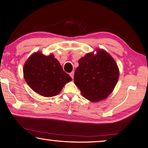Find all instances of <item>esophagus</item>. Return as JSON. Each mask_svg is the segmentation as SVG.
Wrapping results in <instances>:
<instances>
[{
  "label": "esophagus",
  "mask_w": 148,
  "mask_h": 148,
  "mask_svg": "<svg viewBox=\"0 0 148 148\" xmlns=\"http://www.w3.org/2000/svg\"><path fill=\"white\" fill-rule=\"evenodd\" d=\"M69 75H70L71 77L72 78V79H73V78H74V72L72 71L71 73H69Z\"/></svg>",
  "instance_id": "1"
}]
</instances>
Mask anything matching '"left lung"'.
I'll return each mask as SVG.
<instances>
[{"mask_svg": "<svg viewBox=\"0 0 148 148\" xmlns=\"http://www.w3.org/2000/svg\"><path fill=\"white\" fill-rule=\"evenodd\" d=\"M74 82L83 97L97 102L106 99L118 82L119 69L115 60L104 49L89 53L80 58Z\"/></svg>", "mask_w": 148, "mask_h": 148, "instance_id": "left-lung-1", "label": "left lung"}]
</instances>
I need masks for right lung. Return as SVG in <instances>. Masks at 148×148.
I'll return each mask as SVG.
<instances>
[{
  "instance_id": "obj_1",
  "label": "right lung",
  "mask_w": 148,
  "mask_h": 148,
  "mask_svg": "<svg viewBox=\"0 0 148 148\" xmlns=\"http://www.w3.org/2000/svg\"><path fill=\"white\" fill-rule=\"evenodd\" d=\"M23 73L29 87L46 97L57 95L66 84L72 80L53 55L46 56L40 52H36L29 57L24 64Z\"/></svg>"
}]
</instances>
